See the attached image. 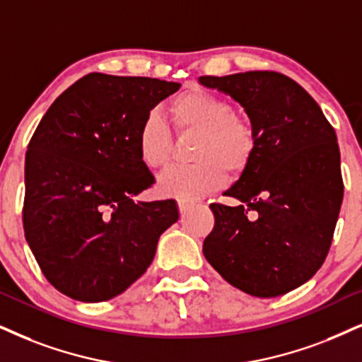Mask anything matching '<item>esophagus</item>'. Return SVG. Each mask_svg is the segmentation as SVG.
I'll use <instances>...</instances> for the list:
<instances>
[{
	"label": "esophagus",
	"mask_w": 362,
	"mask_h": 362,
	"mask_svg": "<svg viewBox=\"0 0 362 362\" xmlns=\"http://www.w3.org/2000/svg\"><path fill=\"white\" fill-rule=\"evenodd\" d=\"M194 204H195L194 200H189V199H178V209H180V214H185L187 210H189Z\"/></svg>",
	"instance_id": "1"
}]
</instances>
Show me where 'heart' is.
<instances>
[{"mask_svg": "<svg viewBox=\"0 0 362 362\" xmlns=\"http://www.w3.org/2000/svg\"><path fill=\"white\" fill-rule=\"evenodd\" d=\"M178 134L197 132L192 150L194 165L172 168L158 180V190L178 199H197L209 194L230 177L244 173L257 150L254 123L234 113L228 100L194 88L178 93L168 103ZM172 132L165 118L150 112L136 134V152L148 170H163L172 158Z\"/></svg>", "mask_w": 362, "mask_h": 362, "instance_id": "1", "label": "heart"}]
</instances>
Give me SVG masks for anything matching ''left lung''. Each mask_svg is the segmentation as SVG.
Wrapping results in <instances>:
<instances>
[{
  "label": "left lung",
  "instance_id": "1",
  "mask_svg": "<svg viewBox=\"0 0 362 362\" xmlns=\"http://www.w3.org/2000/svg\"><path fill=\"white\" fill-rule=\"evenodd\" d=\"M230 95L257 130L249 168L226 192L237 207L210 204L209 264L255 297L287 294L327 257L344 195L336 132L299 83L277 71L200 76Z\"/></svg>",
  "mask_w": 362,
  "mask_h": 362
}]
</instances>
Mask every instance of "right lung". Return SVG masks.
<instances>
[{"label": "right lung", "instance_id": "obj_1", "mask_svg": "<svg viewBox=\"0 0 362 362\" xmlns=\"http://www.w3.org/2000/svg\"><path fill=\"white\" fill-rule=\"evenodd\" d=\"M180 83L90 73L54 100L25 160L23 228L41 272L81 303L122 294L144 276L173 199L134 202L155 177L136 152L150 110Z\"/></svg>", "mask_w": 362, "mask_h": 362}]
</instances>
